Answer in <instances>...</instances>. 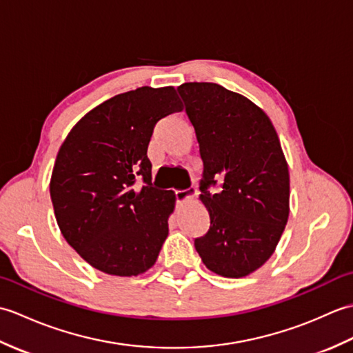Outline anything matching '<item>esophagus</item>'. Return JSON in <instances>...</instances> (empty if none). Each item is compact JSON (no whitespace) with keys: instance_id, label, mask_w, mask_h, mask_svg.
Masks as SVG:
<instances>
[{"instance_id":"obj_1","label":"esophagus","mask_w":353,"mask_h":353,"mask_svg":"<svg viewBox=\"0 0 353 353\" xmlns=\"http://www.w3.org/2000/svg\"><path fill=\"white\" fill-rule=\"evenodd\" d=\"M196 194H197L196 190H179V191H176V200L179 201V203H183L185 200L194 197Z\"/></svg>"}]
</instances>
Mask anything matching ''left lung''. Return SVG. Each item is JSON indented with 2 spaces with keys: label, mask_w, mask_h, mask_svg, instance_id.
<instances>
[{
  "label": "left lung",
  "mask_w": 353,
  "mask_h": 353,
  "mask_svg": "<svg viewBox=\"0 0 353 353\" xmlns=\"http://www.w3.org/2000/svg\"><path fill=\"white\" fill-rule=\"evenodd\" d=\"M203 161L200 200L211 219L194 239L203 264L244 277L272 256L290 214V174L270 118L249 99L216 83L177 88ZM219 181L216 194L208 191Z\"/></svg>",
  "instance_id": "8db88e82"
}]
</instances>
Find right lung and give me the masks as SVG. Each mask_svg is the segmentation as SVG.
Returning a JSON list of instances; mask_svg holds the SVG:
<instances>
[{
  "mask_svg": "<svg viewBox=\"0 0 353 353\" xmlns=\"http://www.w3.org/2000/svg\"><path fill=\"white\" fill-rule=\"evenodd\" d=\"M182 109L172 86H142L88 112L59 150L50 182L59 229L103 273L138 276L159 256L176 196L152 185L147 148L156 123Z\"/></svg>",
  "mask_w": 353,
  "mask_h": 353,
  "instance_id": "1",
  "label": "right lung"
}]
</instances>
